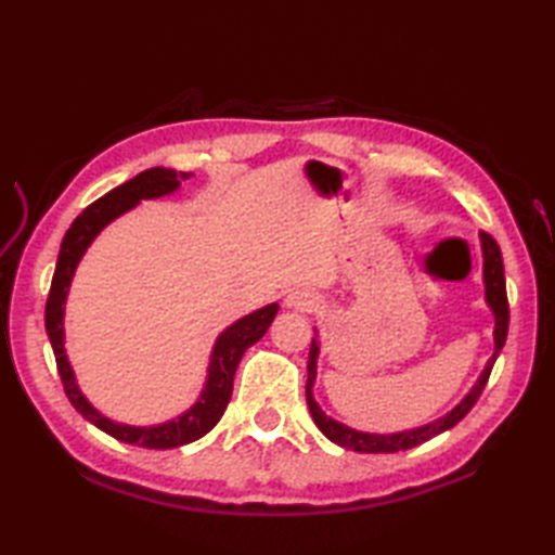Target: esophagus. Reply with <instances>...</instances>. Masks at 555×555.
<instances>
[{
    "label": "esophagus",
    "instance_id": "34e87169",
    "mask_svg": "<svg viewBox=\"0 0 555 555\" xmlns=\"http://www.w3.org/2000/svg\"><path fill=\"white\" fill-rule=\"evenodd\" d=\"M286 305L293 310H300V312H310L314 310L317 298L312 296L310 291H291L286 296Z\"/></svg>",
    "mask_w": 555,
    "mask_h": 555
}]
</instances>
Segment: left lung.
<instances>
[{"label": "left lung", "instance_id": "obj_1", "mask_svg": "<svg viewBox=\"0 0 555 555\" xmlns=\"http://www.w3.org/2000/svg\"><path fill=\"white\" fill-rule=\"evenodd\" d=\"M479 238H481V253H485L487 302H489V308L493 310V317H496V328H493V344H496V348H493V356L489 358L485 372H481L477 384L473 386V391H469L463 400H460V405H455L451 412H448V415L439 417L436 422L424 424V427L398 431V434L356 431V429L346 427V424H340V422L328 417L326 412L314 403L312 384L317 379V356H320V344H317V340H312L310 360H308V386H305V396H308V408H310V415H312L314 424H317V427H320V431L326 436L328 441L338 443L340 448H350V451H358V453H398V451H408V448H415V446H420L424 441L434 439V436H439L441 431L455 427V424L463 420L469 410L475 408V403L479 400L481 391H485V386L489 382V374H491L493 362H496L499 352L505 346V336H508V322H511L508 296H505V274H503L501 247L485 231L479 233Z\"/></svg>", "mask_w": 555, "mask_h": 555}]
</instances>
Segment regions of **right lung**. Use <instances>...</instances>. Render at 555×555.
Listing matches in <instances>:
<instances>
[{
  "label": "right lung",
  "instance_id": "obj_1",
  "mask_svg": "<svg viewBox=\"0 0 555 555\" xmlns=\"http://www.w3.org/2000/svg\"><path fill=\"white\" fill-rule=\"evenodd\" d=\"M188 176L191 173L152 167V169L140 171L135 179L121 183L119 188H114V191L102 195L90 207L82 209L76 217V221L70 223V229L66 231L62 247H59L50 296H47V305H44V328H47V336H50L56 370H59V376H62L64 391L70 400V405H74L88 422L95 424L98 429L114 436L116 441L140 446V448H159V451H164V448H179L191 441H197L199 436H205L221 420L223 410H227L233 393V374L238 370L243 352L267 334L269 324L274 322V317L279 312V305L271 302L267 308L243 317V320L231 324L227 332L217 338L215 350H211V360L207 370L209 374H207V384L203 388V396H199L197 403L188 412H183L179 420L157 424V427H128V424H116L109 417L100 415V412L88 403V398L80 393L74 370H70L68 358L64 352V302H66L70 279L76 274L80 257L88 250V245L95 241V235L107 227L109 221L121 217L124 211L133 209L140 199H152V197L173 193L176 188L181 185V181L188 179Z\"/></svg>",
  "mask_w": 555,
  "mask_h": 555
}]
</instances>
